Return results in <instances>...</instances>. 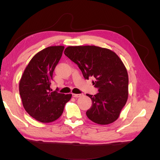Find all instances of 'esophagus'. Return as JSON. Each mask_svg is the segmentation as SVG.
<instances>
[{
	"mask_svg": "<svg viewBox=\"0 0 160 160\" xmlns=\"http://www.w3.org/2000/svg\"><path fill=\"white\" fill-rule=\"evenodd\" d=\"M82 95H83L82 94H75V93L72 94V97H73V98H80V97H81Z\"/></svg>",
	"mask_w": 160,
	"mask_h": 160,
	"instance_id": "34e87169",
	"label": "esophagus"
}]
</instances>
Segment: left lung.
I'll return each mask as SVG.
<instances>
[{
	"label": "left lung",
	"mask_w": 160,
	"mask_h": 160,
	"mask_svg": "<svg viewBox=\"0 0 160 160\" xmlns=\"http://www.w3.org/2000/svg\"><path fill=\"white\" fill-rule=\"evenodd\" d=\"M65 55L77 65L85 79L94 77L93 85L99 93L87 94L92 106L88 118L99 125H108L119 118L128 98V74L123 61L115 52L94 45L69 46Z\"/></svg>",
	"instance_id": "1"
}]
</instances>
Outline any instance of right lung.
<instances>
[{
  "label": "right lung",
  "instance_id": "add662e5",
  "mask_svg": "<svg viewBox=\"0 0 160 160\" xmlns=\"http://www.w3.org/2000/svg\"><path fill=\"white\" fill-rule=\"evenodd\" d=\"M64 46H51L38 52L26 67L19 81V93L25 111L41 123L59 119L71 94L51 91L52 73Z\"/></svg>",
  "mask_w": 160,
  "mask_h": 160
}]
</instances>
